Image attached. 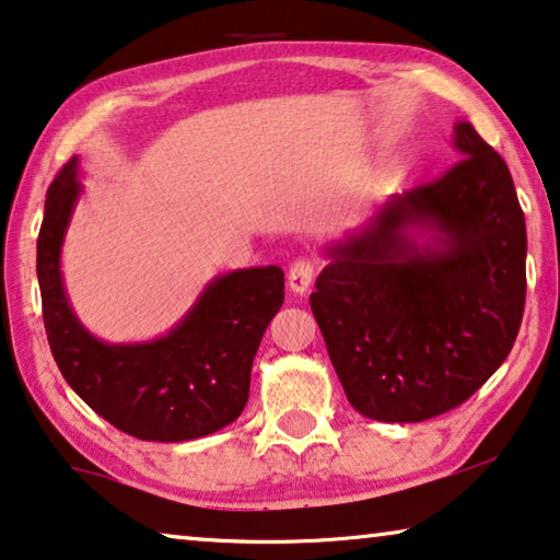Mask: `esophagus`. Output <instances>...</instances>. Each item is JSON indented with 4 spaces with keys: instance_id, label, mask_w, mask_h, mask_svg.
Segmentation results:
<instances>
[{
    "instance_id": "34e87169",
    "label": "esophagus",
    "mask_w": 560,
    "mask_h": 560,
    "mask_svg": "<svg viewBox=\"0 0 560 560\" xmlns=\"http://www.w3.org/2000/svg\"><path fill=\"white\" fill-rule=\"evenodd\" d=\"M289 289L294 294H306V289L312 287L314 281V261L310 258H296L294 264L289 266Z\"/></svg>"
}]
</instances>
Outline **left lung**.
Listing matches in <instances>:
<instances>
[{
	"label": "left lung",
	"instance_id": "left-lung-1",
	"mask_svg": "<svg viewBox=\"0 0 560 560\" xmlns=\"http://www.w3.org/2000/svg\"><path fill=\"white\" fill-rule=\"evenodd\" d=\"M462 160L385 200L325 246L310 296L358 413L416 423L482 388L513 350L525 310V215L510 170L469 121Z\"/></svg>",
	"mask_w": 560,
	"mask_h": 560
}]
</instances>
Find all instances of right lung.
I'll list each match as a JSON object with an SVG mask.
<instances>
[{"label": "right lung", "instance_id": "obj_1", "mask_svg": "<svg viewBox=\"0 0 560 560\" xmlns=\"http://www.w3.org/2000/svg\"><path fill=\"white\" fill-rule=\"evenodd\" d=\"M78 156L47 187L37 238V281L52 358L62 377L98 416L144 441H190L238 419L250 365L283 304V271L254 266L212 279L167 335L149 342L98 340L75 317L60 254L83 185Z\"/></svg>", "mask_w": 560, "mask_h": 560}]
</instances>
